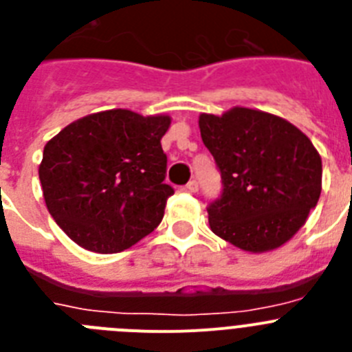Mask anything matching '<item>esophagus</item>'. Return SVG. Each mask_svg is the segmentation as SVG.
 <instances>
[{
    "instance_id": "1",
    "label": "esophagus",
    "mask_w": 352,
    "mask_h": 352,
    "mask_svg": "<svg viewBox=\"0 0 352 352\" xmlns=\"http://www.w3.org/2000/svg\"><path fill=\"white\" fill-rule=\"evenodd\" d=\"M186 190H188V192H197L199 190L197 182H195V179H190V182L186 183Z\"/></svg>"
}]
</instances>
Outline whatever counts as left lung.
I'll return each mask as SVG.
<instances>
[{
  "label": "left lung",
  "instance_id": "8db88e82",
  "mask_svg": "<svg viewBox=\"0 0 352 352\" xmlns=\"http://www.w3.org/2000/svg\"><path fill=\"white\" fill-rule=\"evenodd\" d=\"M199 129L223 192L208 208L211 231L252 254L275 250L305 226L322 188V162L300 129L259 109L203 113Z\"/></svg>",
  "mask_w": 352,
  "mask_h": 352
}]
</instances>
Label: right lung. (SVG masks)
I'll use <instances>...</instances> for the list:
<instances>
[{"label":"right lung","mask_w":352,"mask_h":352,"mask_svg":"<svg viewBox=\"0 0 352 352\" xmlns=\"http://www.w3.org/2000/svg\"><path fill=\"white\" fill-rule=\"evenodd\" d=\"M170 116L129 109L88 114L43 148L45 206L65 234L96 254L130 248L157 229L173 186L160 139Z\"/></svg>","instance_id":"1"}]
</instances>
